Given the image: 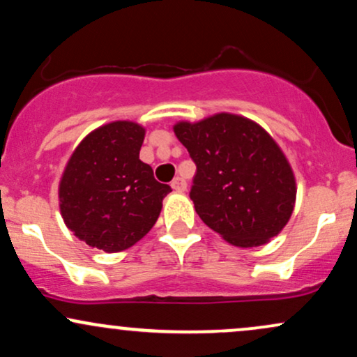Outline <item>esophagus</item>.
Segmentation results:
<instances>
[{
  "label": "esophagus",
  "instance_id": "34e87169",
  "mask_svg": "<svg viewBox=\"0 0 357 357\" xmlns=\"http://www.w3.org/2000/svg\"><path fill=\"white\" fill-rule=\"evenodd\" d=\"M171 188L176 192H184V190H186V183H184L183 178H174L173 181H171Z\"/></svg>",
  "mask_w": 357,
  "mask_h": 357
}]
</instances>
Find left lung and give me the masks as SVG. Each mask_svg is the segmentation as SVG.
Listing matches in <instances>:
<instances>
[{
  "instance_id": "1",
  "label": "left lung",
  "mask_w": 357,
  "mask_h": 357,
  "mask_svg": "<svg viewBox=\"0 0 357 357\" xmlns=\"http://www.w3.org/2000/svg\"><path fill=\"white\" fill-rule=\"evenodd\" d=\"M196 162L195 210L233 247L268 243L285 228L296 206L297 183L289 159L252 119L218 112L173 126Z\"/></svg>"
}]
</instances>
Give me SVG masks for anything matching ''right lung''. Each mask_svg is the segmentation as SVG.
Segmentation results:
<instances>
[{"label":"right lung","mask_w":357,"mask_h":357,"mask_svg":"<svg viewBox=\"0 0 357 357\" xmlns=\"http://www.w3.org/2000/svg\"><path fill=\"white\" fill-rule=\"evenodd\" d=\"M146 127L114 121L75 147L59 183L65 225L89 247L117 253L136 245L159 218L171 188L139 159Z\"/></svg>","instance_id":"add662e5"}]
</instances>
